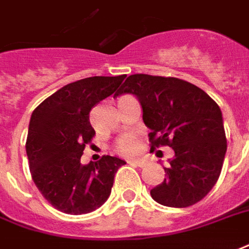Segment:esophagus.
Wrapping results in <instances>:
<instances>
[{"instance_id":"34e87169","label":"esophagus","mask_w":249,"mask_h":249,"mask_svg":"<svg viewBox=\"0 0 249 249\" xmlns=\"http://www.w3.org/2000/svg\"><path fill=\"white\" fill-rule=\"evenodd\" d=\"M128 164H131V165H134V167L143 168L145 167L147 161H145V160H131V161H128Z\"/></svg>"}]
</instances>
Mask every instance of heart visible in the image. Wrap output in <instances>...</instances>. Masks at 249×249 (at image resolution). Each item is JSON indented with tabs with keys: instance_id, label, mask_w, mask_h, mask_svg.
Wrapping results in <instances>:
<instances>
[{
	"instance_id": "heart-1",
	"label": "heart",
	"mask_w": 249,
	"mask_h": 249,
	"mask_svg": "<svg viewBox=\"0 0 249 249\" xmlns=\"http://www.w3.org/2000/svg\"><path fill=\"white\" fill-rule=\"evenodd\" d=\"M118 152L122 153L124 156H131L134 153H136V151L139 149V143L135 138H127V139L122 140L119 144L117 145Z\"/></svg>"
}]
</instances>
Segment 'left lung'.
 Returning <instances> with one entry per match:
<instances>
[{
  "label": "left lung",
  "instance_id": "8db88e82",
  "mask_svg": "<svg viewBox=\"0 0 249 249\" xmlns=\"http://www.w3.org/2000/svg\"><path fill=\"white\" fill-rule=\"evenodd\" d=\"M132 94L140 102L152 147L175 151L167 178L151 197L168 207H188L201 201L218 181L227 140L222 111L207 93L175 77L131 74L115 97Z\"/></svg>",
  "mask_w": 249,
  "mask_h": 249
}]
</instances>
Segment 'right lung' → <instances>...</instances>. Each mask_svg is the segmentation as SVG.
Segmentation results:
<instances>
[{"label": "right lung", "mask_w": 249, "mask_h": 249, "mask_svg": "<svg viewBox=\"0 0 249 249\" xmlns=\"http://www.w3.org/2000/svg\"><path fill=\"white\" fill-rule=\"evenodd\" d=\"M126 78L94 76L71 82L43 101L31 114L26 153L34 182L52 206L81 215L109 198L118 168L126 164L114 156L81 164L85 145L96 135L90 110L113 94Z\"/></svg>", "instance_id": "1"}]
</instances>
